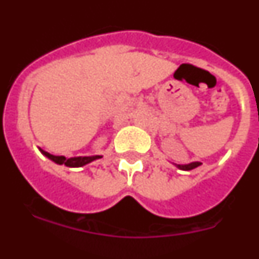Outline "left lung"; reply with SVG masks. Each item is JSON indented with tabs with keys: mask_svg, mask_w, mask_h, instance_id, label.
Wrapping results in <instances>:
<instances>
[{
	"mask_svg": "<svg viewBox=\"0 0 259 259\" xmlns=\"http://www.w3.org/2000/svg\"><path fill=\"white\" fill-rule=\"evenodd\" d=\"M174 164H175L178 168H180V170L189 171V170H193V168H196V167L201 166L202 163H201V162H191V163H188V164H176V163H174Z\"/></svg>",
	"mask_w": 259,
	"mask_h": 259,
	"instance_id": "obj_1",
	"label": "left lung"
}]
</instances>
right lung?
Wrapping results in <instances>:
<instances>
[{
    "instance_id": "1",
    "label": "right lung",
    "mask_w": 259,
    "mask_h": 259,
    "mask_svg": "<svg viewBox=\"0 0 259 259\" xmlns=\"http://www.w3.org/2000/svg\"><path fill=\"white\" fill-rule=\"evenodd\" d=\"M42 154L45 157H48L50 161L56 162L57 164H65L67 167H83L85 166L87 163H91L95 159H98V158H102V155H89V157H72V158H66L65 155H53L50 153L45 152L41 148H38Z\"/></svg>"
}]
</instances>
